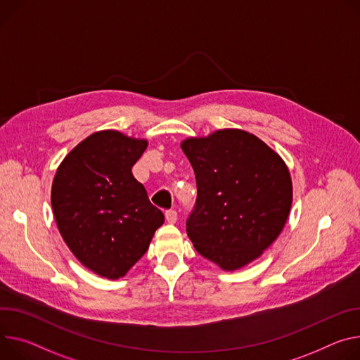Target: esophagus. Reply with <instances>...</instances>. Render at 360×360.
I'll list each match as a JSON object with an SVG mask.
<instances>
[{
  "instance_id": "34e87169",
  "label": "esophagus",
  "mask_w": 360,
  "mask_h": 360,
  "mask_svg": "<svg viewBox=\"0 0 360 360\" xmlns=\"http://www.w3.org/2000/svg\"><path fill=\"white\" fill-rule=\"evenodd\" d=\"M165 218H167V221H168L169 224H175L176 219H178V212H176L175 210H168V211L165 212Z\"/></svg>"
}]
</instances>
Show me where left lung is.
I'll list each match as a JSON object with an SVG mask.
<instances>
[{
    "label": "left lung",
    "mask_w": 360,
    "mask_h": 360,
    "mask_svg": "<svg viewBox=\"0 0 360 360\" xmlns=\"http://www.w3.org/2000/svg\"><path fill=\"white\" fill-rule=\"evenodd\" d=\"M182 150L197 179L186 234L202 257L237 270L263 254L287 221L292 188L285 163L240 129L186 139Z\"/></svg>",
    "instance_id": "obj_1"
}]
</instances>
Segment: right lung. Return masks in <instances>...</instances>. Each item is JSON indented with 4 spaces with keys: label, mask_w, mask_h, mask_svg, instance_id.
<instances>
[{
    "label": "right lung",
    "mask_w": 360,
    "mask_h": 360,
    "mask_svg": "<svg viewBox=\"0 0 360 360\" xmlns=\"http://www.w3.org/2000/svg\"><path fill=\"white\" fill-rule=\"evenodd\" d=\"M146 146L116 130L96 132L56 172L51 205L58 231L80 263L102 277H123L165 221L132 174Z\"/></svg>",
    "instance_id": "obj_1"
}]
</instances>
